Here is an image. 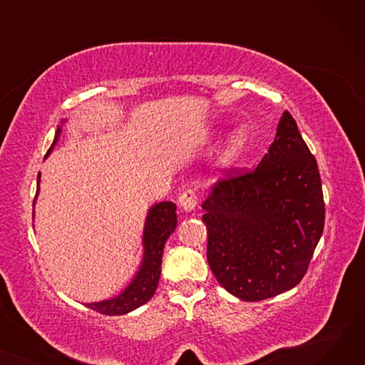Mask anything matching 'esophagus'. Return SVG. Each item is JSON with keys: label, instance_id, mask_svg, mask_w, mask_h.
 Here are the masks:
<instances>
[{"label": "esophagus", "instance_id": "34e87169", "mask_svg": "<svg viewBox=\"0 0 365 365\" xmlns=\"http://www.w3.org/2000/svg\"><path fill=\"white\" fill-rule=\"evenodd\" d=\"M179 205L185 210V212H192L197 205V194L194 189H185L179 197Z\"/></svg>", "mask_w": 365, "mask_h": 365}]
</instances>
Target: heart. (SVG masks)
<instances>
[{"mask_svg":"<svg viewBox=\"0 0 365 365\" xmlns=\"http://www.w3.org/2000/svg\"><path fill=\"white\" fill-rule=\"evenodd\" d=\"M244 148H245V136H244V134L240 133V131L232 134V138L229 139L226 150H225V158L232 160V158L238 157Z\"/></svg>","mask_w":365,"mask_h":365,"instance_id":"1","label":"heart"}]
</instances>
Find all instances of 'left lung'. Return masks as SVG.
I'll use <instances>...</instances> for the list:
<instances>
[{
	"mask_svg": "<svg viewBox=\"0 0 365 365\" xmlns=\"http://www.w3.org/2000/svg\"><path fill=\"white\" fill-rule=\"evenodd\" d=\"M202 202L207 260L235 297L259 302L296 287L324 231L317 160L284 112L277 136L255 168H229Z\"/></svg>",
	"mask_w": 365,
	"mask_h": 365,
	"instance_id": "obj_1",
	"label": "left lung"
}]
</instances>
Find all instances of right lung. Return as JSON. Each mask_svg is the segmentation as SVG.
<instances>
[{
  "mask_svg": "<svg viewBox=\"0 0 365 365\" xmlns=\"http://www.w3.org/2000/svg\"><path fill=\"white\" fill-rule=\"evenodd\" d=\"M61 128H57L54 142L50 146L53 149L54 143L59 139ZM38 190H40V175L36 179ZM178 225L176 217V204L171 201H164L155 204L148 213L145 232H143V244H145V257L140 266V271L138 272L136 278L127 287V289L117 297L110 300H103L98 303H87V308L99 312L102 315H124L133 309L139 308L145 304L157 290L158 279L161 275V259L164 245L168 237L175 232Z\"/></svg>",
  "mask_w": 365,
  "mask_h": 365,
  "instance_id": "right-lung-1",
  "label": "right lung"
}]
</instances>
